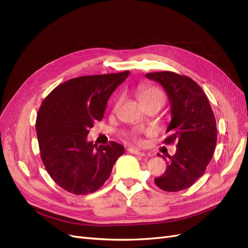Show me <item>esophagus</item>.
I'll use <instances>...</instances> for the list:
<instances>
[{
  "instance_id": "obj_1",
  "label": "esophagus",
  "mask_w": 248,
  "mask_h": 248,
  "mask_svg": "<svg viewBox=\"0 0 248 248\" xmlns=\"http://www.w3.org/2000/svg\"><path fill=\"white\" fill-rule=\"evenodd\" d=\"M128 152L131 153V154H134V155H139V156H146V154L144 152H140L139 151V150L137 149H132V148H129L128 149Z\"/></svg>"
}]
</instances>
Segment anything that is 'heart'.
I'll return each mask as SVG.
<instances>
[{"instance_id": "b5f03b06", "label": "heart", "mask_w": 248, "mask_h": 248, "mask_svg": "<svg viewBox=\"0 0 248 248\" xmlns=\"http://www.w3.org/2000/svg\"><path fill=\"white\" fill-rule=\"evenodd\" d=\"M138 97L140 103H146L149 101L159 100L161 102L164 101V94L159 88L150 85H140L138 89ZM130 139L138 144H140L141 140L138 136V133H132Z\"/></svg>"}]
</instances>
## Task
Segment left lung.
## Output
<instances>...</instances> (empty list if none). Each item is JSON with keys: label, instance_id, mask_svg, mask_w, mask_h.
Instances as JSON below:
<instances>
[{"label": "left lung", "instance_id": "8db88e82", "mask_svg": "<svg viewBox=\"0 0 248 248\" xmlns=\"http://www.w3.org/2000/svg\"><path fill=\"white\" fill-rule=\"evenodd\" d=\"M146 77L159 82L169 96L171 121L163 142L177 146L175 155L166 161L164 174L154 179L155 184L164 191L186 189L204 175L212 159L217 139L213 110L207 95L190 78L170 71Z\"/></svg>", "mask_w": 248, "mask_h": 248}]
</instances>
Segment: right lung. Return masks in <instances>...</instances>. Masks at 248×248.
I'll return each mask as SVG.
<instances>
[{"label": "right lung", "mask_w": 248, "mask_h": 248, "mask_svg": "<svg viewBox=\"0 0 248 248\" xmlns=\"http://www.w3.org/2000/svg\"><path fill=\"white\" fill-rule=\"evenodd\" d=\"M129 73L71 78L41 103L36 120L40 156L51 179L66 191L82 196L99 189L124 154V147L116 141L97 146L87 136L101 121L109 96Z\"/></svg>", "instance_id": "add662e5"}]
</instances>
